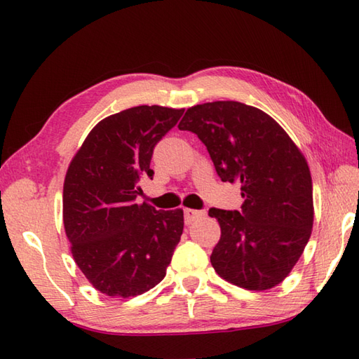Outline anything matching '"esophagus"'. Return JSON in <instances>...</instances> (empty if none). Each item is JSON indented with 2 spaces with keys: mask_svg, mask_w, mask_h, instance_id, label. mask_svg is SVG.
<instances>
[{
  "mask_svg": "<svg viewBox=\"0 0 359 359\" xmlns=\"http://www.w3.org/2000/svg\"><path fill=\"white\" fill-rule=\"evenodd\" d=\"M205 216V211H201V210H193V208H185V222L189 225L193 224L194 220L201 219Z\"/></svg>",
  "mask_w": 359,
  "mask_h": 359,
  "instance_id": "obj_1",
  "label": "esophagus"
}]
</instances>
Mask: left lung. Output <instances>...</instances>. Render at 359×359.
Returning <instances> with one entry per match:
<instances>
[{"label":"left lung","instance_id":"left-lung-1","mask_svg":"<svg viewBox=\"0 0 359 359\" xmlns=\"http://www.w3.org/2000/svg\"><path fill=\"white\" fill-rule=\"evenodd\" d=\"M179 129L205 143L220 179L241 184V211L208 212L220 225L212 269L241 288L276 287L313 228V185L302 151L269 114L231 100L191 106Z\"/></svg>","mask_w":359,"mask_h":359}]
</instances>
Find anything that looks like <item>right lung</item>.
I'll return each mask as SVG.
<instances>
[{
  "instance_id": "1",
  "label": "right lung",
  "mask_w": 359,
  "mask_h": 359,
  "mask_svg": "<svg viewBox=\"0 0 359 359\" xmlns=\"http://www.w3.org/2000/svg\"><path fill=\"white\" fill-rule=\"evenodd\" d=\"M184 108H129L90 129L66 171L63 224L75 264L89 284L112 297L148 292L165 278L184 233V210L137 203V187L157 142Z\"/></svg>"
}]
</instances>
